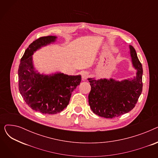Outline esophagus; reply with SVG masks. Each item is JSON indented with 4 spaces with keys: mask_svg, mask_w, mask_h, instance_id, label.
<instances>
[{
    "mask_svg": "<svg viewBox=\"0 0 158 158\" xmlns=\"http://www.w3.org/2000/svg\"><path fill=\"white\" fill-rule=\"evenodd\" d=\"M89 76V73L87 71H84L82 72L81 73V77H82V80L84 81L86 80Z\"/></svg>",
    "mask_w": 158,
    "mask_h": 158,
    "instance_id": "1",
    "label": "esophagus"
}]
</instances>
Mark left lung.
I'll use <instances>...</instances> for the list:
<instances>
[{"mask_svg": "<svg viewBox=\"0 0 158 158\" xmlns=\"http://www.w3.org/2000/svg\"><path fill=\"white\" fill-rule=\"evenodd\" d=\"M129 49L132 66L136 70L135 77L122 81L88 79L91 85L89 105L92 111L100 117L112 118L129 112L142 94V65L134 47L129 45Z\"/></svg>", "mask_w": 158, "mask_h": 158, "instance_id": "8db88e82", "label": "left lung"}]
</instances>
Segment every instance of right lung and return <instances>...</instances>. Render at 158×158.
Returning a JSON list of instances; mask_svg holds the SVG:
<instances>
[{"mask_svg": "<svg viewBox=\"0 0 158 158\" xmlns=\"http://www.w3.org/2000/svg\"><path fill=\"white\" fill-rule=\"evenodd\" d=\"M57 36L41 37L26 50L18 70L19 88L31 109L44 114H56L68 106L73 91L79 85L81 75L69 76L61 72L40 73L35 68L32 55L43 47L52 44Z\"/></svg>", "mask_w": 158, "mask_h": 158, "instance_id": "right-lung-1", "label": "right lung"}]
</instances>
